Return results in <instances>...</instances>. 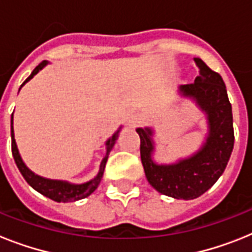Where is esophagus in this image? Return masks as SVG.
Instances as JSON below:
<instances>
[{"mask_svg": "<svg viewBox=\"0 0 252 252\" xmlns=\"http://www.w3.org/2000/svg\"><path fill=\"white\" fill-rule=\"evenodd\" d=\"M124 122L128 126H136L138 123V115L134 112V111H129V112H126V118H124Z\"/></svg>", "mask_w": 252, "mask_h": 252, "instance_id": "obj_1", "label": "esophagus"}]
</instances>
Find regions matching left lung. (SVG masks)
Returning <instances> with one entry per match:
<instances>
[{
	"mask_svg": "<svg viewBox=\"0 0 252 252\" xmlns=\"http://www.w3.org/2000/svg\"><path fill=\"white\" fill-rule=\"evenodd\" d=\"M199 68L195 82L182 85L180 96L195 103L207 118L205 141L195 153L172 163L154 161V129L137 128L141 145V162L146 179L159 193L174 199L192 200L207 192L225 171L234 146L231 104L222 77L213 72L201 59H193Z\"/></svg>",
	"mask_w": 252,
	"mask_h": 252,
	"instance_id": "left-lung-1",
	"label": "left lung"
}]
</instances>
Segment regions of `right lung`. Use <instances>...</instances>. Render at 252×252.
<instances>
[{"instance_id": "right-lung-1", "label": "right lung", "mask_w": 252, "mask_h": 252, "mask_svg": "<svg viewBox=\"0 0 252 252\" xmlns=\"http://www.w3.org/2000/svg\"><path fill=\"white\" fill-rule=\"evenodd\" d=\"M45 65H48V61H41L40 64L33 69L29 78L21 85L19 90H21L22 86H23L26 82H29L31 78H33L35 74H37V73L40 72ZM120 130H122V126H120V128H119V129L106 141V156H104V158H103L102 162H100V165H99L98 174H96L93 179L86 182V183L76 184L70 183V182H66V180L48 179V178L37 175V174H35L33 171H31V170L26 166L23 159H22L21 154H19V150H18L17 142H15V138H14L13 115H11V152H13V157L15 163H17V167L19 168V171H21V174L26 179V182H27L35 191H37L39 193H41V195L47 196V197H49V199L53 200V201H57V203H70V201H77V200L85 199V197L90 196L91 193L98 188L99 183H100V180H102L103 178V172H104V167H106L110 152L112 150L115 142L118 140Z\"/></svg>"}]
</instances>
